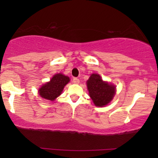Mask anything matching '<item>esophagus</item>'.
<instances>
[{"label":"esophagus","instance_id":"obj_1","mask_svg":"<svg viewBox=\"0 0 158 158\" xmlns=\"http://www.w3.org/2000/svg\"><path fill=\"white\" fill-rule=\"evenodd\" d=\"M73 82L74 84H79V79L77 78H73Z\"/></svg>","mask_w":158,"mask_h":158}]
</instances>
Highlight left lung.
Wrapping results in <instances>:
<instances>
[{
    "mask_svg": "<svg viewBox=\"0 0 158 158\" xmlns=\"http://www.w3.org/2000/svg\"><path fill=\"white\" fill-rule=\"evenodd\" d=\"M89 96L96 106L103 107L108 105L116 93V88L114 85L103 81L97 73L91 74L87 81Z\"/></svg>",
    "mask_w": 158,
    "mask_h": 158,
    "instance_id": "left-lung-1",
    "label": "left lung"
}]
</instances>
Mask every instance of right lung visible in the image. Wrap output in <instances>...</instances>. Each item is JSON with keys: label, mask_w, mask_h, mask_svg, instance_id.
<instances>
[{"label": "right lung", "mask_w": 158, "mask_h": 158, "mask_svg": "<svg viewBox=\"0 0 158 158\" xmlns=\"http://www.w3.org/2000/svg\"><path fill=\"white\" fill-rule=\"evenodd\" d=\"M70 81V78L62 73L55 74L50 81L39 88V94L43 99L53 101L61 95L64 86Z\"/></svg>", "instance_id": "obj_1"}]
</instances>
